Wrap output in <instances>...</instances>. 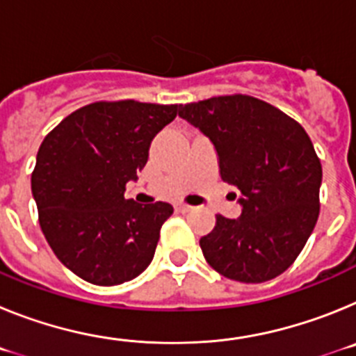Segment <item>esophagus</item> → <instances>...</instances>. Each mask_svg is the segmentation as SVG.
Segmentation results:
<instances>
[{
    "mask_svg": "<svg viewBox=\"0 0 356 356\" xmlns=\"http://www.w3.org/2000/svg\"><path fill=\"white\" fill-rule=\"evenodd\" d=\"M176 210L185 213V212H191V210H194V207L187 205V203H176Z\"/></svg>",
    "mask_w": 356,
    "mask_h": 356,
    "instance_id": "34e87169",
    "label": "esophagus"
}]
</instances>
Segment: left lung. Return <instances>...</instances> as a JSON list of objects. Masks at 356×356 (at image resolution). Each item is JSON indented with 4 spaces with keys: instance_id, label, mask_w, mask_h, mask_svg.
Returning a JSON list of instances; mask_svg holds the SVG:
<instances>
[{
    "instance_id": "8db88e82",
    "label": "left lung",
    "mask_w": 356,
    "mask_h": 356,
    "mask_svg": "<svg viewBox=\"0 0 356 356\" xmlns=\"http://www.w3.org/2000/svg\"><path fill=\"white\" fill-rule=\"evenodd\" d=\"M178 115L213 144L219 175L242 213L216 216L200 238L207 262L242 284H262L291 267L319 217L323 168L300 122L257 97L219 96L180 105Z\"/></svg>"
}]
</instances>
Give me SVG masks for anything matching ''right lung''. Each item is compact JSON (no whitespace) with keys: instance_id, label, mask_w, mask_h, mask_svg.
Returning <instances> with one entry per match:
<instances>
[{"instance_id":"obj_1","label":"right lung","mask_w":356,"mask_h":356,"mask_svg":"<svg viewBox=\"0 0 356 356\" xmlns=\"http://www.w3.org/2000/svg\"><path fill=\"white\" fill-rule=\"evenodd\" d=\"M176 114L178 105L90 103L40 144L31 175L40 228L56 259L85 282L124 284L153 260L172 207L124 200V187L137 181L151 140Z\"/></svg>"}]
</instances>
